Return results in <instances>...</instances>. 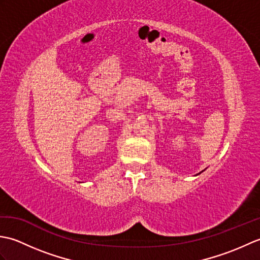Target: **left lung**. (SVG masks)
Masks as SVG:
<instances>
[{
	"label": "left lung",
	"mask_w": 260,
	"mask_h": 260,
	"mask_svg": "<svg viewBox=\"0 0 260 260\" xmlns=\"http://www.w3.org/2000/svg\"><path fill=\"white\" fill-rule=\"evenodd\" d=\"M202 172H203V171H202ZM200 173H201V172H200ZM200 173H199V174H200Z\"/></svg>",
	"instance_id": "8db88e82"
}]
</instances>
